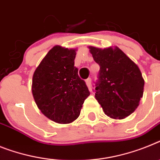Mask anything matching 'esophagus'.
Segmentation results:
<instances>
[{
    "instance_id": "34e87169",
    "label": "esophagus",
    "mask_w": 160,
    "mask_h": 160,
    "mask_svg": "<svg viewBox=\"0 0 160 160\" xmlns=\"http://www.w3.org/2000/svg\"><path fill=\"white\" fill-rule=\"evenodd\" d=\"M85 82H86L87 86L88 87L89 90H91V82H92V80H91V78H88V79L85 80Z\"/></svg>"
}]
</instances>
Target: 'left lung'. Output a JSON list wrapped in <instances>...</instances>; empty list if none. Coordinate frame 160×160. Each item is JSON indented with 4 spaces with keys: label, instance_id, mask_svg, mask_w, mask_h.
I'll return each mask as SVG.
<instances>
[{
    "label": "left lung",
    "instance_id": "obj_1",
    "mask_svg": "<svg viewBox=\"0 0 160 160\" xmlns=\"http://www.w3.org/2000/svg\"><path fill=\"white\" fill-rule=\"evenodd\" d=\"M88 49L100 66L95 98L107 116L124 119L137 109L143 96L145 82L140 69L117 46Z\"/></svg>",
    "mask_w": 160,
    "mask_h": 160
}]
</instances>
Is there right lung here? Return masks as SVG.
I'll return each instance as SVG.
<instances>
[{"label":"right lung","mask_w":160,"mask_h":160,"mask_svg":"<svg viewBox=\"0 0 160 160\" xmlns=\"http://www.w3.org/2000/svg\"><path fill=\"white\" fill-rule=\"evenodd\" d=\"M76 51L59 45L53 47L33 74L35 102L41 112L56 123H69L77 119L90 94L74 66Z\"/></svg>","instance_id":"obj_1"}]
</instances>
